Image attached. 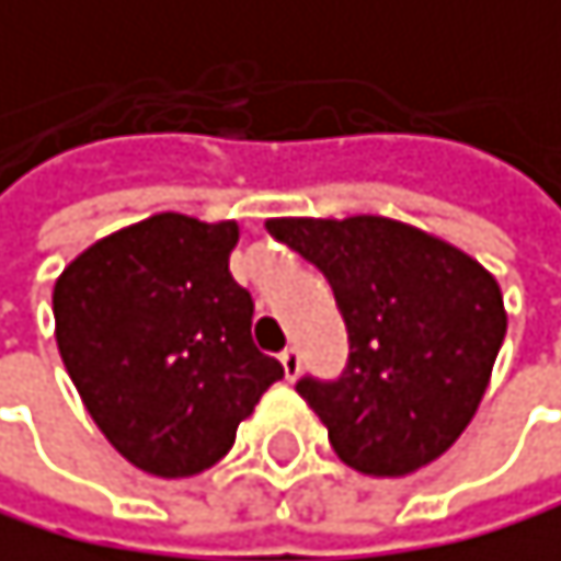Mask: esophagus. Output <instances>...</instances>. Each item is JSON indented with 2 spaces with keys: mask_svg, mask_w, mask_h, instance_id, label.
<instances>
[{
  "mask_svg": "<svg viewBox=\"0 0 561 561\" xmlns=\"http://www.w3.org/2000/svg\"><path fill=\"white\" fill-rule=\"evenodd\" d=\"M280 366H284V377L287 380H298V374H301V353L295 346H287L280 353Z\"/></svg>",
  "mask_w": 561,
  "mask_h": 561,
  "instance_id": "1",
  "label": "esophagus"
}]
</instances>
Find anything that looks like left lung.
Returning <instances> with one entry per match:
<instances>
[{
  "label": "left lung",
  "instance_id": "1",
  "mask_svg": "<svg viewBox=\"0 0 561 561\" xmlns=\"http://www.w3.org/2000/svg\"><path fill=\"white\" fill-rule=\"evenodd\" d=\"M311 260L346 318L350 366L301 380L335 456L366 477H411L466 432L507 332L501 284L445 239L383 215L266 219Z\"/></svg>",
  "mask_w": 561,
  "mask_h": 561
}]
</instances>
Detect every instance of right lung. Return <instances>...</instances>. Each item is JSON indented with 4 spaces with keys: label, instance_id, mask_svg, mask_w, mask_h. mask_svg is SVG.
<instances>
[{
    "label": "right lung",
    "instance_id": "obj_1",
    "mask_svg": "<svg viewBox=\"0 0 561 561\" xmlns=\"http://www.w3.org/2000/svg\"><path fill=\"white\" fill-rule=\"evenodd\" d=\"M239 226L160 211L102 236L54 284L60 359L99 432L144 473L198 477L284 366L253 346L229 274Z\"/></svg>",
    "mask_w": 561,
    "mask_h": 561
}]
</instances>
